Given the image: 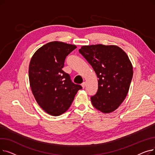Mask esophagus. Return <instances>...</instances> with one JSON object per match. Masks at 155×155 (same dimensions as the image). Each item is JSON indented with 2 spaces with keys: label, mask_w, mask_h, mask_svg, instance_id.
<instances>
[{
  "label": "esophagus",
  "mask_w": 155,
  "mask_h": 155,
  "mask_svg": "<svg viewBox=\"0 0 155 155\" xmlns=\"http://www.w3.org/2000/svg\"><path fill=\"white\" fill-rule=\"evenodd\" d=\"M85 85H86V83H85V82H83L82 84H81V86H82V87L83 88H85Z\"/></svg>",
  "instance_id": "34e87169"
}]
</instances>
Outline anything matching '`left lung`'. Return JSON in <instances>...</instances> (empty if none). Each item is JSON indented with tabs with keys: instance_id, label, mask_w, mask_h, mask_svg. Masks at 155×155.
<instances>
[{
	"instance_id": "obj_1",
	"label": "left lung",
	"mask_w": 155,
	"mask_h": 155,
	"mask_svg": "<svg viewBox=\"0 0 155 155\" xmlns=\"http://www.w3.org/2000/svg\"><path fill=\"white\" fill-rule=\"evenodd\" d=\"M98 77V91L91 97L93 106L104 114L116 110L128 93L133 68L128 56L116 45L83 46L79 50Z\"/></svg>"
}]
</instances>
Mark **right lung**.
<instances>
[{"mask_svg":"<svg viewBox=\"0 0 155 155\" xmlns=\"http://www.w3.org/2000/svg\"><path fill=\"white\" fill-rule=\"evenodd\" d=\"M76 48L51 41L39 48L30 61L29 79L32 94L39 106L51 116L66 112L82 88L71 82L70 75L62 70L67 56Z\"/></svg>","mask_w":155,"mask_h":155,"instance_id":"add662e5","label":"right lung"}]
</instances>
